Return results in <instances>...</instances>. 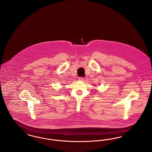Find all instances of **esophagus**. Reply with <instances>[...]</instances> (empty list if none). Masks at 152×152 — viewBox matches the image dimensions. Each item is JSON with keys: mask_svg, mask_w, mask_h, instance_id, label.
I'll return each mask as SVG.
<instances>
[{"mask_svg": "<svg viewBox=\"0 0 152 152\" xmlns=\"http://www.w3.org/2000/svg\"><path fill=\"white\" fill-rule=\"evenodd\" d=\"M79 80H81V81H83V80H84V78L83 77H79Z\"/></svg>", "mask_w": 152, "mask_h": 152, "instance_id": "1", "label": "esophagus"}]
</instances>
